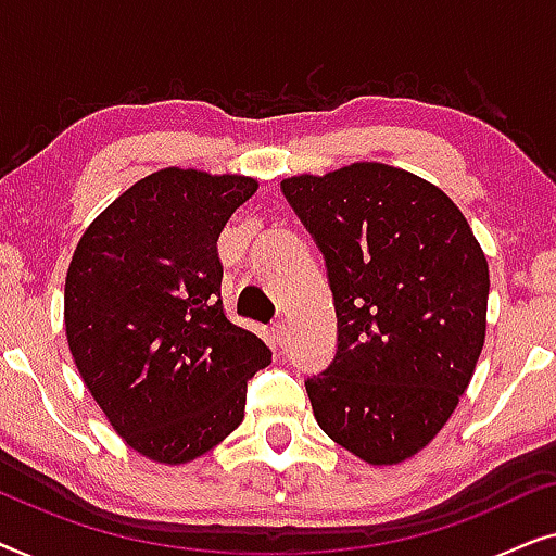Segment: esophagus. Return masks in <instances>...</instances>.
<instances>
[{
	"label": "esophagus",
	"instance_id": "esophagus-1",
	"mask_svg": "<svg viewBox=\"0 0 556 556\" xmlns=\"http://www.w3.org/2000/svg\"><path fill=\"white\" fill-rule=\"evenodd\" d=\"M273 339H276L278 346H286V341H288V324L286 321L273 324Z\"/></svg>",
	"mask_w": 556,
	"mask_h": 556
}]
</instances>
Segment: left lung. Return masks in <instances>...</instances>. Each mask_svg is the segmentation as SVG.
I'll list each match as a JSON object with an SVG mask.
<instances>
[{
	"label": "left lung",
	"mask_w": 556,
	"mask_h": 556,
	"mask_svg": "<svg viewBox=\"0 0 556 556\" xmlns=\"http://www.w3.org/2000/svg\"><path fill=\"white\" fill-rule=\"evenodd\" d=\"M321 248L339 346L311 377L314 417L369 466H394L443 430L485 341L489 263L443 189L379 162L280 181Z\"/></svg>",
	"instance_id": "8db88e82"
}]
</instances>
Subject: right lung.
Returning <instances> with one entry per match:
<instances>
[{"label": "right lung", "mask_w": 556, "mask_h": 556, "mask_svg": "<svg viewBox=\"0 0 556 556\" xmlns=\"http://www.w3.org/2000/svg\"><path fill=\"white\" fill-rule=\"evenodd\" d=\"M257 179L166 166L83 232L65 278L73 362L111 428L143 458L181 466L245 417L270 349L225 316L217 238Z\"/></svg>", "instance_id": "right-lung-1"}]
</instances>
